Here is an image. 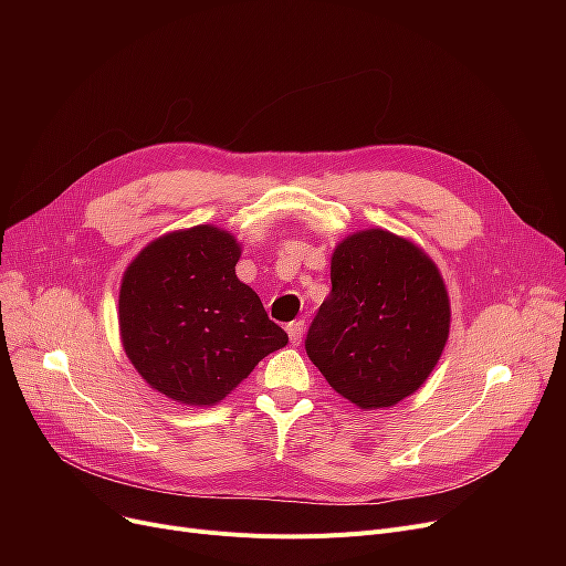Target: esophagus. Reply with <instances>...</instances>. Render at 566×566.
I'll return each instance as SVG.
<instances>
[{
  "label": "esophagus",
  "instance_id": "obj_1",
  "mask_svg": "<svg viewBox=\"0 0 566 566\" xmlns=\"http://www.w3.org/2000/svg\"><path fill=\"white\" fill-rule=\"evenodd\" d=\"M286 333H289V339L293 346H301L303 342V335H305V321H293L286 325Z\"/></svg>",
  "mask_w": 566,
  "mask_h": 566
}]
</instances>
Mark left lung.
<instances>
[{
  "label": "left lung",
  "instance_id": "1",
  "mask_svg": "<svg viewBox=\"0 0 566 566\" xmlns=\"http://www.w3.org/2000/svg\"><path fill=\"white\" fill-rule=\"evenodd\" d=\"M331 282L305 339L331 388L360 410L392 408L418 392L452 321L433 259L388 229H363L335 245Z\"/></svg>",
  "mask_w": 566,
  "mask_h": 566
}]
</instances>
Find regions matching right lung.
Here are the masks:
<instances>
[{"instance_id": "obj_1", "label": "right lung", "mask_w": 566, "mask_h": 566, "mask_svg": "<svg viewBox=\"0 0 566 566\" xmlns=\"http://www.w3.org/2000/svg\"><path fill=\"white\" fill-rule=\"evenodd\" d=\"M241 243L197 224L148 243L118 289V335L137 374L167 399L216 406L289 344L259 295L235 277Z\"/></svg>"}]
</instances>
